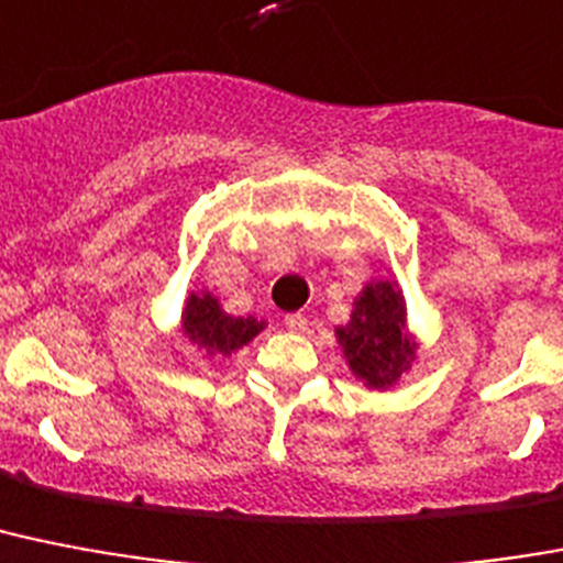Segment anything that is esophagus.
<instances>
[{"mask_svg":"<svg viewBox=\"0 0 563 563\" xmlns=\"http://www.w3.org/2000/svg\"><path fill=\"white\" fill-rule=\"evenodd\" d=\"M286 329H289V332H303L306 327H309V321H306V314H300V312H295V314H286Z\"/></svg>","mask_w":563,"mask_h":563,"instance_id":"obj_1","label":"esophagus"}]
</instances>
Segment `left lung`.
Listing matches in <instances>:
<instances>
[{
	"label": "left lung",
	"mask_w": 563,
	"mask_h": 563,
	"mask_svg": "<svg viewBox=\"0 0 563 563\" xmlns=\"http://www.w3.org/2000/svg\"><path fill=\"white\" fill-rule=\"evenodd\" d=\"M335 341L355 382L367 390L382 393L399 385L419 355L399 280L373 277L353 300L350 323L335 327Z\"/></svg>",
	"instance_id": "obj_1"
}]
</instances>
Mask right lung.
Masks as SVG:
<instances>
[{
	"label": "right lung",
	"instance_id": "1",
	"mask_svg": "<svg viewBox=\"0 0 563 563\" xmlns=\"http://www.w3.org/2000/svg\"><path fill=\"white\" fill-rule=\"evenodd\" d=\"M178 329L187 338V344H194L208 358H231L266 329V321H257L254 314L249 318L228 314L213 291L194 289L185 300Z\"/></svg>",
	"mask_w": 563,
	"mask_h": 563
}]
</instances>
